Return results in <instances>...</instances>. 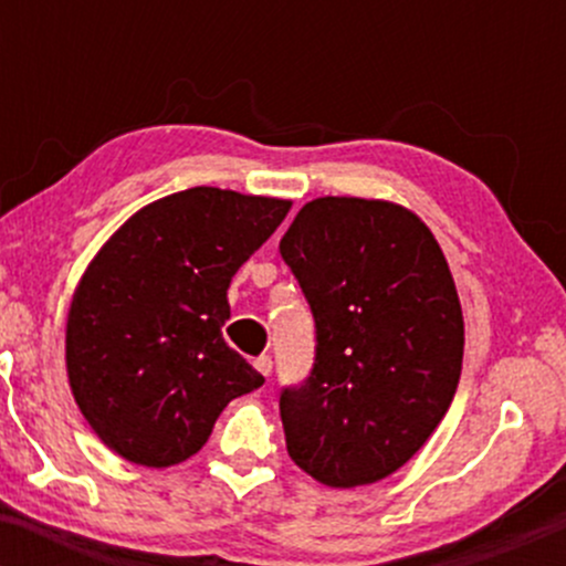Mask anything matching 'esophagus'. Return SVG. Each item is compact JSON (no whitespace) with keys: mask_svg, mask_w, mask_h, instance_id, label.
Masks as SVG:
<instances>
[{"mask_svg":"<svg viewBox=\"0 0 566 566\" xmlns=\"http://www.w3.org/2000/svg\"><path fill=\"white\" fill-rule=\"evenodd\" d=\"M255 369H258V373H261V375H265V378H269V375H271V369H274V361H271V356H258V359H255Z\"/></svg>","mask_w":566,"mask_h":566,"instance_id":"obj_1","label":"esophagus"}]
</instances>
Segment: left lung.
Wrapping results in <instances>:
<instances>
[{"mask_svg": "<svg viewBox=\"0 0 566 566\" xmlns=\"http://www.w3.org/2000/svg\"><path fill=\"white\" fill-rule=\"evenodd\" d=\"M314 314L308 378L279 394L287 452L327 486L386 479L437 431L463 369L450 265L418 216L322 197L279 242Z\"/></svg>", "mask_w": 566, "mask_h": 566, "instance_id": "1", "label": "left lung"}]
</instances>
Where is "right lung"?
Wrapping results in <instances>:
<instances>
[{
  "label": "right lung",
  "mask_w": 566,
  "mask_h": 566,
  "mask_svg": "<svg viewBox=\"0 0 566 566\" xmlns=\"http://www.w3.org/2000/svg\"><path fill=\"white\" fill-rule=\"evenodd\" d=\"M290 201L197 186L143 207L84 271L66 327L71 391L116 454L167 469L265 378L223 340L226 290Z\"/></svg>",
  "instance_id": "1"
}]
</instances>
